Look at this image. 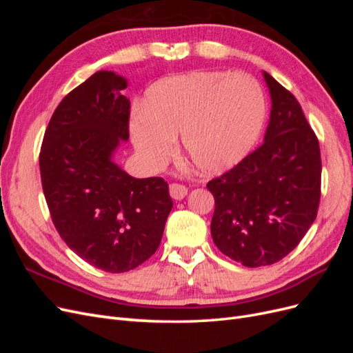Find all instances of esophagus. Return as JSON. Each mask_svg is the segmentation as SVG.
<instances>
[{"label":"esophagus","mask_w":353,"mask_h":353,"mask_svg":"<svg viewBox=\"0 0 353 353\" xmlns=\"http://www.w3.org/2000/svg\"><path fill=\"white\" fill-rule=\"evenodd\" d=\"M187 193H188V188L183 184L174 183V184L169 185V194H170V197L175 199V200H183L187 196Z\"/></svg>","instance_id":"esophagus-1"}]
</instances>
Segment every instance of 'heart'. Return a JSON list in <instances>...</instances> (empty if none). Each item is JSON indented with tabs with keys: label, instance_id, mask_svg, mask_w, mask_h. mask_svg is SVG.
Wrapping results in <instances>:
<instances>
[{
	"label": "heart",
	"instance_id": "obj_1",
	"mask_svg": "<svg viewBox=\"0 0 353 353\" xmlns=\"http://www.w3.org/2000/svg\"><path fill=\"white\" fill-rule=\"evenodd\" d=\"M266 101L259 82L241 72L191 70L157 81L134 112L131 137L153 166L174 154L175 138L203 174H221L250 152L262 131Z\"/></svg>",
	"mask_w": 353,
	"mask_h": 353
}]
</instances>
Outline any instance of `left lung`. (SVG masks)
Returning a JSON list of instances; mask_svg holds the SVG:
<instances>
[{
  "instance_id": "obj_1",
  "label": "left lung",
  "mask_w": 353,
  "mask_h": 353,
  "mask_svg": "<svg viewBox=\"0 0 353 353\" xmlns=\"http://www.w3.org/2000/svg\"><path fill=\"white\" fill-rule=\"evenodd\" d=\"M271 116L263 144L208 183L216 248L249 268L290 253L312 225L321 197V154L294 95L263 72Z\"/></svg>"
}]
</instances>
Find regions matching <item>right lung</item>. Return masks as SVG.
I'll use <instances>...</instances> for the list:
<instances>
[{
  "label": "right lung",
  "instance_id": "right-lung-1",
  "mask_svg": "<svg viewBox=\"0 0 353 353\" xmlns=\"http://www.w3.org/2000/svg\"><path fill=\"white\" fill-rule=\"evenodd\" d=\"M126 87L114 72L94 73L57 105L39 153L42 190L60 237L112 274L150 258L174 206L163 178L138 179L113 162L130 138Z\"/></svg>",
  "mask_w": 353,
  "mask_h": 353
}]
</instances>
